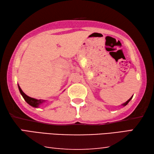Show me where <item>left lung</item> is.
I'll use <instances>...</instances> for the list:
<instances>
[{
  "label": "left lung",
  "mask_w": 154,
  "mask_h": 154,
  "mask_svg": "<svg viewBox=\"0 0 154 154\" xmlns=\"http://www.w3.org/2000/svg\"><path fill=\"white\" fill-rule=\"evenodd\" d=\"M132 97L131 98H130V99H129V100H128L127 101H126V103H124V104H122V106H126V105H128V103L129 102H130V100H131V99L132 98Z\"/></svg>",
  "instance_id": "obj_1"
}]
</instances>
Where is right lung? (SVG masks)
Here are the masks:
<instances>
[{"label": "right lung", "mask_w": 154, "mask_h": 154, "mask_svg": "<svg viewBox=\"0 0 154 154\" xmlns=\"http://www.w3.org/2000/svg\"><path fill=\"white\" fill-rule=\"evenodd\" d=\"M18 88H19V90H20V94L23 96V98H24V99L25 100L26 102L28 104V105H30V106H33V107L37 108V107H38V106H39L41 105V104H43V103L46 102V100H41V99H39V100H37V99L31 98V97H30V96H27L22 90V89H21V88H20L19 85H18Z\"/></svg>", "instance_id": "right-lung-1"}]
</instances>
